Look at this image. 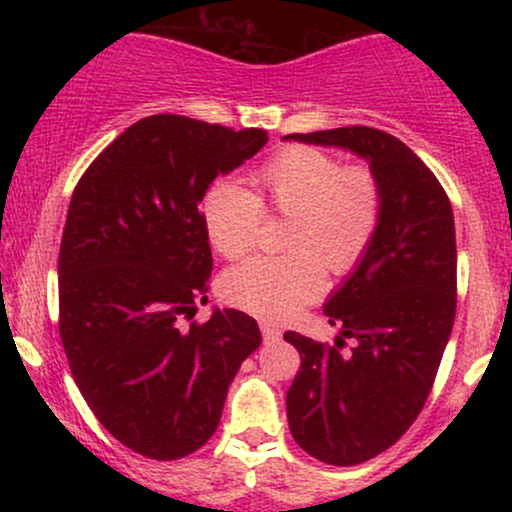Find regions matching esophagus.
<instances>
[{"mask_svg":"<svg viewBox=\"0 0 512 512\" xmlns=\"http://www.w3.org/2000/svg\"><path fill=\"white\" fill-rule=\"evenodd\" d=\"M260 330H262V339L264 342H279L281 339V332H279V327H274L272 322H267V320H262L260 322Z\"/></svg>","mask_w":512,"mask_h":512,"instance_id":"esophagus-1","label":"esophagus"}]
</instances>
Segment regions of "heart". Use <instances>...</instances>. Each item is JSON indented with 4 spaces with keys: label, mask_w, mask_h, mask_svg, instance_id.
Instances as JSON below:
<instances>
[{
    "label": "heart",
    "mask_w": 512,
    "mask_h": 512,
    "mask_svg": "<svg viewBox=\"0 0 512 512\" xmlns=\"http://www.w3.org/2000/svg\"><path fill=\"white\" fill-rule=\"evenodd\" d=\"M255 192L216 185L202 219L211 248L236 260L252 248L262 209L289 219L284 257H250L228 269V303L264 320H284L325 289L326 264L346 274L361 262L380 223L383 195L366 166H342L327 151L289 146L252 175Z\"/></svg>",
    "instance_id": "b5f03b06"
}]
</instances>
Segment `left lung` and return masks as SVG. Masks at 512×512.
Returning a JSON list of instances; mask_svg holds the SVG:
<instances>
[{"label":"left lung","instance_id":"8db88e82","mask_svg":"<svg viewBox=\"0 0 512 512\" xmlns=\"http://www.w3.org/2000/svg\"><path fill=\"white\" fill-rule=\"evenodd\" d=\"M286 139L354 151L370 163L383 195L373 243L325 303L342 337L330 346L284 334L301 354L286 392L293 440L315 460L351 467L395 445L424 409L455 322V219L436 175L383 129ZM344 336L357 339L349 355Z\"/></svg>","mask_w":512,"mask_h":512}]
</instances>
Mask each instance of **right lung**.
Instances as JSON below:
<instances>
[{
  "instance_id": "right-lung-1",
  "label": "right lung",
  "mask_w": 512,
  "mask_h": 512,
  "mask_svg": "<svg viewBox=\"0 0 512 512\" xmlns=\"http://www.w3.org/2000/svg\"><path fill=\"white\" fill-rule=\"evenodd\" d=\"M267 144L264 129L182 115L134 122L86 168L64 223L60 337L74 383L129 450L180 460L221 421L228 385L262 344L257 322L207 303L211 248L204 195Z\"/></svg>"
}]
</instances>
